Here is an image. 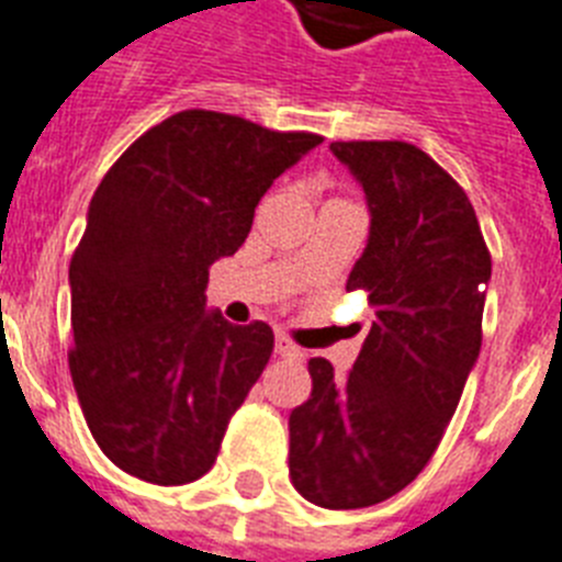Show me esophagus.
Listing matches in <instances>:
<instances>
[{
	"label": "esophagus",
	"instance_id": "esophagus-1",
	"mask_svg": "<svg viewBox=\"0 0 562 562\" xmlns=\"http://www.w3.org/2000/svg\"><path fill=\"white\" fill-rule=\"evenodd\" d=\"M274 353L282 356V359H302V350L296 348L294 341L288 339V336H277L274 341Z\"/></svg>",
	"mask_w": 562,
	"mask_h": 562
}]
</instances>
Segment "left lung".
I'll use <instances>...</instances> for the list:
<instances>
[{"label": "left lung", "instance_id": "8db88e82", "mask_svg": "<svg viewBox=\"0 0 562 562\" xmlns=\"http://www.w3.org/2000/svg\"><path fill=\"white\" fill-rule=\"evenodd\" d=\"M362 183L370 237L348 277L373 305L353 370L311 359L314 390L291 409V484L325 509L382 504L441 443L481 353L492 257L470 198L404 140H334Z\"/></svg>", "mask_w": 562, "mask_h": 562}]
</instances>
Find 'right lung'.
I'll use <instances>...</instances> for the list:
<instances>
[{"label":"right lung","mask_w":562,"mask_h":562,"mask_svg":"<svg viewBox=\"0 0 562 562\" xmlns=\"http://www.w3.org/2000/svg\"><path fill=\"white\" fill-rule=\"evenodd\" d=\"M319 144L183 110L146 130L99 183L70 260V375L119 470L158 486L212 470L274 330L209 314V266L246 243L262 194Z\"/></svg>","instance_id":"1"}]
</instances>
